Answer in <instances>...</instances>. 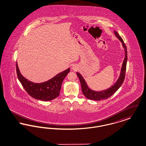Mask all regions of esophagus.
Masks as SVG:
<instances>
[{"mask_svg": "<svg viewBox=\"0 0 146 146\" xmlns=\"http://www.w3.org/2000/svg\"><path fill=\"white\" fill-rule=\"evenodd\" d=\"M78 69V67L76 65H73L72 66V70H76Z\"/></svg>", "mask_w": 146, "mask_h": 146, "instance_id": "obj_1", "label": "esophagus"}]
</instances>
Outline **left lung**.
<instances>
[{"mask_svg": "<svg viewBox=\"0 0 146 146\" xmlns=\"http://www.w3.org/2000/svg\"><path fill=\"white\" fill-rule=\"evenodd\" d=\"M114 33L115 36L119 40V41L122 43V46L124 49V51H125V58L124 59L123 62L122 64L120 76L118 78V80L110 88L104 90L100 91L93 90L89 87V86L88 85L86 81L85 80L83 76L81 75V74L78 72L76 73V74L80 80L81 86H82V92L84 96L90 100L100 101V100L107 99L111 97L112 95H113L118 90L119 88L121 86L122 84L124 82V80L125 79L126 63L127 60V49L125 44L124 43L123 40L120 36V35H119L118 33L116 31H114Z\"/></svg>", "mask_w": 146, "mask_h": 146, "instance_id": "8db88e82", "label": "left lung"}]
</instances>
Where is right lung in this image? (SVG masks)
<instances>
[{
    "label": "right lung",
    "instance_id": "1",
    "mask_svg": "<svg viewBox=\"0 0 146 146\" xmlns=\"http://www.w3.org/2000/svg\"><path fill=\"white\" fill-rule=\"evenodd\" d=\"M16 71L19 81L30 96L36 100L49 101L59 96L63 80L70 72V69L68 68L49 80L40 83L29 81L23 76L19 68L17 62H16Z\"/></svg>",
    "mask_w": 146,
    "mask_h": 146
}]
</instances>
